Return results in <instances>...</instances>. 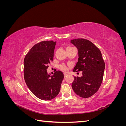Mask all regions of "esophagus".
<instances>
[{"mask_svg":"<svg viewBox=\"0 0 126 126\" xmlns=\"http://www.w3.org/2000/svg\"><path fill=\"white\" fill-rule=\"evenodd\" d=\"M67 76H68V75H67V74H64V78L67 77Z\"/></svg>","mask_w":126,"mask_h":126,"instance_id":"obj_1","label":"esophagus"}]
</instances>
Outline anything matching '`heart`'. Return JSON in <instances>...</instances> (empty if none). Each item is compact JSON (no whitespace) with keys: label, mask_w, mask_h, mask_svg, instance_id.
<instances>
[{"label":"heart","mask_w":126,"mask_h":126,"mask_svg":"<svg viewBox=\"0 0 126 126\" xmlns=\"http://www.w3.org/2000/svg\"><path fill=\"white\" fill-rule=\"evenodd\" d=\"M70 48V47H67V48ZM59 68L61 70L63 71V72H67L68 71V67L66 65V64H60V65L59 67Z\"/></svg>","instance_id":"1"}]
</instances>
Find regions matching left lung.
<instances>
[{
	"instance_id": "obj_1",
	"label": "left lung",
	"mask_w": 126,
	"mask_h": 126,
	"mask_svg": "<svg viewBox=\"0 0 126 126\" xmlns=\"http://www.w3.org/2000/svg\"><path fill=\"white\" fill-rule=\"evenodd\" d=\"M77 48L78 62L74 71H82L81 77H74L72 88L82 98L92 96L99 88L102 81L105 64L100 50L89 40L78 38L71 40Z\"/></svg>"
}]
</instances>
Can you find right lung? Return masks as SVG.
Masks as SVG:
<instances>
[{
  "mask_svg": "<svg viewBox=\"0 0 126 126\" xmlns=\"http://www.w3.org/2000/svg\"><path fill=\"white\" fill-rule=\"evenodd\" d=\"M56 41H43L35 45L24 59L25 81L32 93L43 100H49L59 94L63 79L62 71L48 75L47 69L54 59Z\"/></svg>",
  "mask_w": 126,
  "mask_h": 126,
  "instance_id": "add662e5",
  "label": "right lung"
}]
</instances>
